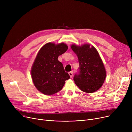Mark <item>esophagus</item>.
<instances>
[{"instance_id": "esophagus-1", "label": "esophagus", "mask_w": 132, "mask_h": 132, "mask_svg": "<svg viewBox=\"0 0 132 132\" xmlns=\"http://www.w3.org/2000/svg\"><path fill=\"white\" fill-rule=\"evenodd\" d=\"M68 74H69V75H70V77L72 78V77H73V72H72V71L71 72H69Z\"/></svg>"}]
</instances>
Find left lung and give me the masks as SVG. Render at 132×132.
<instances>
[{"mask_svg":"<svg viewBox=\"0 0 132 132\" xmlns=\"http://www.w3.org/2000/svg\"><path fill=\"white\" fill-rule=\"evenodd\" d=\"M79 62V73L75 74V84L82 91L92 93L102 86L106 78V71L99 53L93 46L71 45Z\"/></svg>","mask_w":132,"mask_h":132,"instance_id":"left-lung-1","label":"left lung"}]
</instances>
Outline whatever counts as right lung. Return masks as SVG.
I'll return each instance as SVG.
<instances>
[{
  "mask_svg": "<svg viewBox=\"0 0 132 132\" xmlns=\"http://www.w3.org/2000/svg\"><path fill=\"white\" fill-rule=\"evenodd\" d=\"M68 49L64 43H47L39 50L31 67V78L35 86L44 95H51L62 89L70 78L58 58Z\"/></svg>",
  "mask_w": 132,
  "mask_h": 132,
  "instance_id": "1",
  "label": "right lung"
}]
</instances>
